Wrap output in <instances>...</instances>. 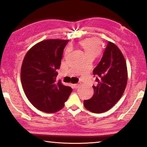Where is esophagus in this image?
<instances>
[{"label":"esophagus","instance_id":"obj_1","mask_svg":"<svg viewBox=\"0 0 147 147\" xmlns=\"http://www.w3.org/2000/svg\"><path fill=\"white\" fill-rule=\"evenodd\" d=\"M73 87H74V88H77L79 87V86H80V84H79V83H77V84H73Z\"/></svg>","mask_w":147,"mask_h":147}]
</instances>
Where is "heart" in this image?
<instances>
[{
	"mask_svg": "<svg viewBox=\"0 0 147 147\" xmlns=\"http://www.w3.org/2000/svg\"><path fill=\"white\" fill-rule=\"evenodd\" d=\"M80 45L84 49L86 57H96L101 51L100 41L96 38H88L80 41Z\"/></svg>",
	"mask_w": 147,
	"mask_h": 147,
	"instance_id": "heart-1",
	"label": "heart"
}]
</instances>
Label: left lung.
<instances>
[{
	"mask_svg": "<svg viewBox=\"0 0 147 147\" xmlns=\"http://www.w3.org/2000/svg\"><path fill=\"white\" fill-rule=\"evenodd\" d=\"M96 86L94 94L84 100L90 112L102 113L111 109L121 98L127 83L128 73L125 57L114 43L109 42L98 65L93 70Z\"/></svg>",
	"mask_w": 147,
	"mask_h": 147,
	"instance_id": "1",
	"label": "left lung"
}]
</instances>
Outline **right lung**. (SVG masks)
Returning <instances> with one entry per match:
<instances>
[{
	"mask_svg": "<svg viewBox=\"0 0 147 147\" xmlns=\"http://www.w3.org/2000/svg\"><path fill=\"white\" fill-rule=\"evenodd\" d=\"M69 40L48 39L34 45L22 61L20 80L30 103L39 111L57 112L64 107L73 89L57 81L63 50Z\"/></svg>",
	"mask_w": 147,
	"mask_h": 147,
	"instance_id": "obj_1",
	"label": "right lung"
}]
</instances>
